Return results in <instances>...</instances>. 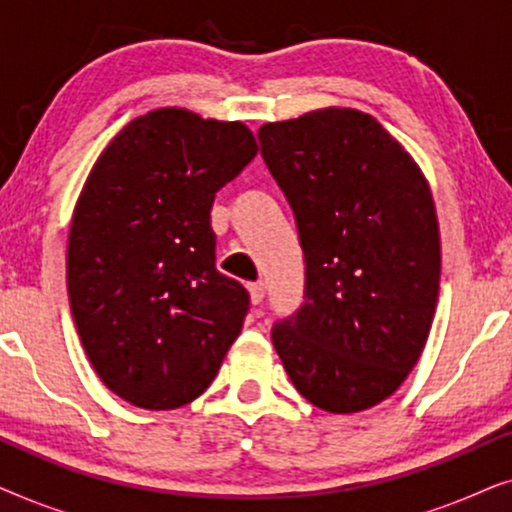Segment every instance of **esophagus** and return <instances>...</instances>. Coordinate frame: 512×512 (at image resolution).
Instances as JSON below:
<instances>
[{"label": "esophagus", "instance_id": "esophagus-1", "mask_svg": "<svg viewBox=\"0 0 512 512\" xmlns=\"http://www.w3.org/2000/svg\"><path fill=\"white\" fill-rule=\"evenodd\" d=\"M249 296H251V303L261 305L263 298H265V284H263V282L249 284Z\"/></svg>", "mask_w": 512, "mask_h": 512}]
</instances>
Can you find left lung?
<instances>
[{"instance_id":"1","label":"left lung","mask_w":512,"mask_h":512,"mask_svg":"<svg viewBox=\"0 0 512 512\" xmlns=\"http://www.w3.org/2000/svg\"><path fill=\"white\" fill-rule=\"evenodd\" d=\"M293 209L305 303L272 328L293 387L335 415L401 387L429 338L440 233L415 160L370 114L328 107L258 130Z\"/></svg>"}]
</instances>
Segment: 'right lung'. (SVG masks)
Returning <instances> with one entry per match:
<instances>
[{
    "instance_id": "add662e5",
    "label": "right lung",
    "mask_w": 512,
    "mask_h": 512,
    "mask_svg": "<svg viewBox=\"0 0 512 512\" xmlns=\"http://www.w3.org/2000/svg\"><path fill=\"white\" fill-rule=\"evenodd\" d=\"M258 151L240 121L165 107L111 139L76 202L67 291L107 389L144 410L191 403L242 331L249 293L216 270V191Z\"/></svg>"
}]
</instances>
